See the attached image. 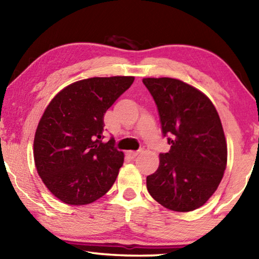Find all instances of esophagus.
<instances>
[{
  "instance_id": "34e87169",
  "label": "esophagus",
  "mask_w": 259,
  "mask_h": 259,
  "mask_svg": "<svg viewBox=\"0 0 259 259\" xmlns=\"http://www.w3.org/2000/svg\"><path fill=\"white\" fill-rule=\"evenodd\" d=\"M142 152H143V150H139V151H128V152H126V154H128L131 157V159H134V157L139 155Z\"/></svg>"
}]
</instances>
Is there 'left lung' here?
Wrapping results in <instances>:
<instances>
[{
  "instance_id": "1",
  "label": "left lung",
  "mask_w": 259,
  "mask_h": 259,
  "mask_svg": "<svg viewBox=\"0 0 259 259\" xmlns=\"http://www.w3.org/2000/svg\"><path fill=\"white\" fill-rule=\"evenodd\" d=\"M143 83L159 111L162 135L171 145L146 178L147 191L161 205L186 212L200 208L221 183L227 162L222 122L204 94L181 80L147 77Z\"/></svg>"
}]
</instances>
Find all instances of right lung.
<instances>
[{
	"instance_id": "right-lung-1",
	"label": "right lung",
	"mask_w": 259,
	"mask_h": 259,
	"mask_svg": "<svg viewBox=\"0 0 259 259\" xmlns=\"http://www.w3.org/2000/svg\"><path fill=\"white\" fill-rule=\"evenodd\" d=\"M134 76L91 77L72 83L48 105L34 138L42 182L71 205L94 202L113 186L123 153L103 143L104 115L133 84Z\"/></svg>"
}]
</instances>
